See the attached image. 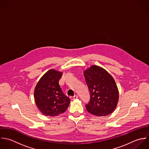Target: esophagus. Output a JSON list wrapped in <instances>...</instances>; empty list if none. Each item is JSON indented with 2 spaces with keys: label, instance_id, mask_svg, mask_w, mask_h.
Returning <instances> with one entry per match:
<instances>
[{
  "label": "esophagus",
  "instance_id": "obj_1",
  "mask_svg": "<svg viewBox=\"0 0 149 149\" xmlns=\"http://www.w3.org/2000/svg\"><path fill=\"white\" fill-rule=\"evenodd\" d=\"M77 98H78V96L77 95H74V96H70L71 100H75V99H76Z\"/></svg>",
  "mask_w": 149,
  "mask_h": 149
}]
</instances>
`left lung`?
I'll return each mask as SVG.
<instances>
[{
	"label": "left lung",
	"instance_id": "left-lung-1",
	"mask_svg": "<svg viewBox=\"0 0 149 149\" xmlns=\"http://www.w3.org/2000/svg\"><path fill=\"white\" fill-rule=\"evenodd\" d=\"M90 92V101L85 105L87 111L97 116L110 114L118 101V91L111 75L104 69L93 65L84 72Z\"/></svg>",
	"mask_w": 149,
	"mask_h": 149
}]
</instances>
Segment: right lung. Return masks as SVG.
Wrapping results in <instances>:
<instances>
[{
  "instance_id": "add662e5",
  "label": "right lung",
  "mask_w": 149,
  "mask_h": 149,
  "mask_svg": "<svg viewBox=\"0 0 149 149\" xmlns=\"http://www.w3.org/2000/svg\"><path fill=\"white\" fill-rule=\"evenodd\" d=\"M62 72L53 69L39 80L34 91V98L39 110L45 116H58L66 111L70 99L64 95L59 85Z\"/></svg>"
}]
</instances>
